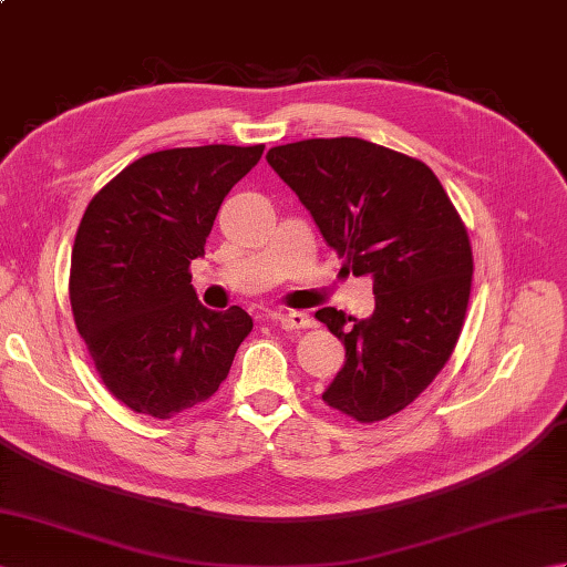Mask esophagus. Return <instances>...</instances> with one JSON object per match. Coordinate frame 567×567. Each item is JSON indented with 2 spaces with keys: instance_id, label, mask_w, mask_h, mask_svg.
<instances>
[{
  "instance_id": "obj_1",
  "label": "esophagus",
  "mask_w": 567,
  "mask_h": 567,
  "mask_svg": "<svg viewBox=\"0 0 567 567\" xmlns=\"http://www.w3.org/2000/svg\"><path fill=\"white\" fill-rule=\"evenodd\" d=\"M275 319L285 331H297V329L311 327V317L305 315V311H285V315H277Z\"/></svg>"
}]
</instances>
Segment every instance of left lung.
<instances>
[{"label": "left lung", "instance_id": "left-lung-1", "mask_svg": "<svg viewBox=\"0 0 567 567\" xmlns=\"http://www.w3.org/2000/svg\"><path fill=\"white\" fill-rule=\"evenodd\" d=\"M353 275H372L375 311L317 319L346 346V365L321 394L336 412L375 424L424 392L461 339L473 248L426 163L363 138H307L268 151Z\"/></svg>", "mask_w": 567, "mask_h": 567}]
</instances>
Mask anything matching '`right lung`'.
Instances as JSON below:
<instances>
[{"instance_id": "1", "label": "right lung", "mask_w": 567, "mask_h": 567, "mask_svg": "<svg viewBox=\"0 0 567 567\" xmlns=\"http://www.w3.org/2000/svg\"><path fill=\"white\" fill-rule=\"evenodd\" d=\"M265 146L148 153L84 209L70 258V307L104 388L136 414L173 419L207 402L252 329L240 307L199 305L189 262L224 197Z\"/></svg>"}]
</instances>
